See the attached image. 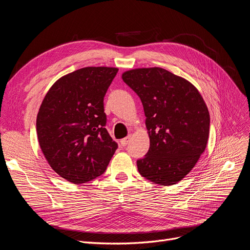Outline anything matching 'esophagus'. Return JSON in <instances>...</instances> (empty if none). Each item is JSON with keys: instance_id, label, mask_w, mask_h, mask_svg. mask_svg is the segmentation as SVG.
I'll return each instance as SVG.
<instances>
[{"instance_id": "1", "label": "esophagus", "mask_w": 250, "mask_h": 250, "mask_svg": "<svg viewBox=\"0 0 250 250\" xmlns=\"http://www.w3.org/2000/svg\"><path fill=\"white\" fill-rule=\"evenodd\" d=\"M129 137H126V138H124V139H122L121 140V145L123 146V147H125V146H126L127 145V143L129 142Z\"/></svg>"}]
</instances>
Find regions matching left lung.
<instances>
[{
  "mask_svg": "<svg viewBox=\"0 0 250 250\" xmlns=\"http://www.w3.org/2000/svg\"><path fill=\"white\" fill-rule=\"evenodd\" d=\"M123 80L142 101L150 138L148 153L137 161L140 174L159 186L175 185L207 147L209 113L202 95L162 68L130 70Z\"/></svg>",
  "mask_w": 250,
  "mask_h": 250,
  "instance_id": "1",
  "label": "left lung"
}]
</instances>
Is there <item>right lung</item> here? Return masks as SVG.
I'll list each match as a JSON object with an SVG mask.
<instances>
[{
  "label": "right lung",
  "instance_id": "right-lung-1",
  "mask_svg": "<svg viewBox=\"0 0 250 250\" xmlns=\"http://www.w3.org/2000/svg\"><path fill=\"white\" fill-rule=\"evenodd\" d=\"M117 68L87 67L62 77L39 108L36 132L50 167L82 185L106 170L117 143L109 136L103 99Z\"/></svg>",
  "mask_w": 250,
  "mask_h": 250
}]
</instances>
